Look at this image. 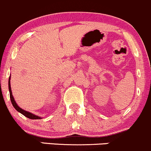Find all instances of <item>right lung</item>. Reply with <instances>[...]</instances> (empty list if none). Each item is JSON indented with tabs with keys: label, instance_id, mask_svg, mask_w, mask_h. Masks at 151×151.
<instances>
[{
	"label": "right lung",
	"instance_id": "1",
	"mask_svg": "<svg viewBox=\"0 0 151 151\" xmlns=\"http://www.w3.org/2000/svg\"><path fill=\"white\" fill-rule=\"evenodd\" d=\"M10 78L11 77L9 78V81H8V88H9V92H10V98H11V101L12 103V105L13 106V107L15 108V109L17 111H18L19 113H21V114H23V116H25L27 118H30V119H40V117H39L38 116H35V115L33 114V113L28 112V111H25V110L22 109L21 108H20L19 106L17 105V103L15 101L14 98H13V94H12V91H11V82H10Z\"/></svg>",
	"mask_w": 151,
	"mask_h": 151
}]
</instances>
